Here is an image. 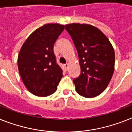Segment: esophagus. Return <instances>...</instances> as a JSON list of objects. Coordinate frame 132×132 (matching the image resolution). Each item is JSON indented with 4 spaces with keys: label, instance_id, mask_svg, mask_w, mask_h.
<instances>
[{
    "label": "esophagus",
    "instance_id": "34e87169",
    "mask_svg": "<svg viewBox=\"0 0 132 132\" xmlns=\"http://www.w3.org/2000/svg\"><path fill=\"white\" fill-rule=\"evenodd\" d=\"M64 67H65V68H66V70H68V66H69V64H64Z\"/></svg>",
    "mask_w": 132,
    "mask_h": 132
}]
</instances>
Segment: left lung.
<instances>
[{
	"instance_id": "obj_1",
	"label": "left lung",
	"mask_w": 132,
	"mask_h": 132,
	"mask_svg": "<svg viewBox=\"0 0 132 132\" xmlns=\"http://www.w3.org/2000/svg\"><path fill=\"white\" fill-rule=\"evenodd\" d=\"M79 58L80 75L73 82L76 92L92 98L102 93L112 78L115 52L105 34L88 24L72 23L65 25Z\"/></svg>"
}]
</instances>
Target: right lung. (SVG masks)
<instances>
[{
    "instance_id": "right-lung-1",
    "label": "right lung",
    "mask_w": 132,
    "mask_h": 132,
    "mask_svg": "<svg viewBox=\"0 0 132 132\" xmlns=\"http://www.w3.org/2000/svg\"><path fill=\"white\" fill-rule=\"evenodd\" d=\"M64 29V25L45 24L34 31L21 48L17 61L20 76L29 91L36 96L54 93L62 77L54 45Z\"/></svg>"
}]
</instances>
